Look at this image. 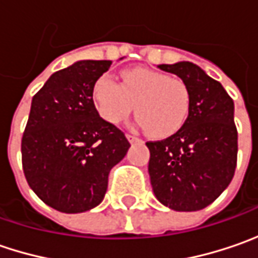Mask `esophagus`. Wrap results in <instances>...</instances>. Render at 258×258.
Instances as JSON below:
<instances>
[{
  "mask_svg": "<svg viewBox=\"0 0 258 258\" xmlns=\"http://www.w3.org/2000/svg\"><path fill=\"white\" fill-rule=\"evenodd\" d=\"M126 139L131 142V144H136V142H141V139L139 138H136V136H132V135H126Z\"/></svg>",
  "mask_w": 258,
  "mask_h": 258,
  "instance_id": "esophagus-1",
  "label": "esophagus"
}]
</instances>
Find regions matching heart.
Here are the masks:
<instances>
[{
    "label": "heart",
    "instance_id": "b5f03b06",
    "mask_svg": "<svg viewBox=\"0 0 258 258\" xmlns=\"http://www.w3.org/2000/svg\"><path fill=\"white\" fill-rule=\"evenodd\" d=\"M93 100L106 122L120 123L134 112L138 124L154 138H168L182 127L191 109L185 82L162 72L134 67L122 72V83L100 76L93 86Z\"/></svg>",
    "mask_w": 258,
    "mask_h": 258
}]
</instances>
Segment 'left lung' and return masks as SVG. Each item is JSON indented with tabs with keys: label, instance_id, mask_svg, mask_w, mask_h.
<instances>
[{
	"label": "left lung",
	"instance_id": "1",
	"mask_svg": "<svg viewBox=\"0 0 258 258\" xmlns=\"http://www.w3.org/2000/svg\"><path fill=\"white\" fill-rule=\"evenodd\" d=\"M191 93L189 116L172 136L148 142V172L155 197L173 211H198L230 185L237 165L234 102L221 83L191 61L158 64Z\"/></svg>",
	"mask_w": 258,
	"mask_h": 258
}]
</instances>
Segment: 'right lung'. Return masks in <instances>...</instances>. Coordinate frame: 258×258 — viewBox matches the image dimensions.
<instances>
[{
  "label": "right lung",
  "instance_id": "right-lung-1",
  "mask_svg": "<svg viewBox=\"0 0 258 258\" xmlns=\"http://www.w3.org/2000/svg\"><path fill=\"white\" fill-rule=\"evenodd\" d=\"M110 64L79 60L53 73L33 97L21 142L23 169L37 197L60 213H85L102 203L110 169L131 148L93 102L94 82Z\"/></svg>",
  "mask_w": 258,
  "mask_h": 258
}]
</instances>
